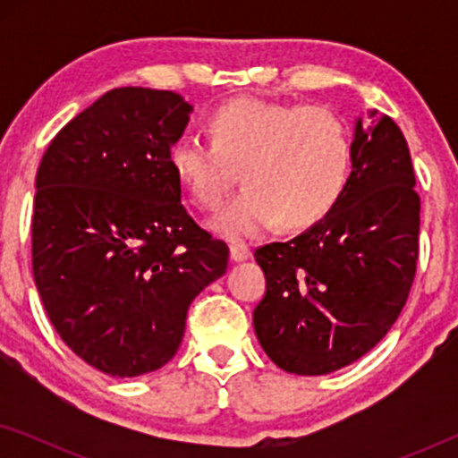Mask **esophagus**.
<instances>
[{"label":"esophagus","instance_id":"34e87169","mask_svg":"<svg viewBox=\"0 0 458 458\" xmlns=\"http://www.w3.org/2000/svg\"><path fill=\"white\" fill-rule=\"evenodd\" d=\"M229 259L233 262H243L250 259V248L243 243H231L229 246Z\"/></svg>","mask_w":458,"mask_h":458}]
</instances>
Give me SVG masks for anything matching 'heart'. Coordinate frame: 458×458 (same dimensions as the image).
I'll use <instances>...</instances> for the list:
<instances>
[{
    "mask_svg": "<svg viewBox=\"0 0 458 458\" xmlns=\"http://www.w3.org/2000/svg\"><path fill=\"white\" fill-rule=\"evenodd\" d=\"M210 137L181 135L168 165L202 208L221 204L240 166L246 187L208 221L227 240H252L279 218L287 229L310 227L346 191L352 137L334 112L242 98L210 116Z\"/></svg>",
    "mask_w": 458,
    "mask_h": 458,
    "instance_id": "obj_1",
    "label": "heart"
}]
</instances>
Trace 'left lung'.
Wrapping results in <instances>:
<instances>
[{
  "label": "left lung",
  "mask_w": 458,
  "mask_h": 458,
  "mask_svg": "<svg viewBox=\"0 0 458 458\" xmlns=\"http://www.w3.org/2000/svg\"><path fill=\"white\" fill-rule=\"evenodd\" d=\"M354 121L352 171L327 216L256 250L267 293L254 331L275 365L327 375L377 346L409 298L419 256V196L398 124Z\"/></svg>",
  "instance_id": "left-lung-1"
}]
</instances>
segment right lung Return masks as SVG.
<instances>
[{
	"mask_svg": "<svg viewBox=\"0 0 458 458\" xmlns=\"http://www.w3.org/2000/svg\"><path fill=\"white\" fill-rule=\"evenodd\" d=\"M191 112L173 91L112 89L37 171V292L66 346L112 377L165 367L193 298L227 271V246L187 215L168 165Z\"/></svg>",
	"mask_w": 458,
	"mask_h": 458,
	"instance_id": "1",
	"label": "right lung"
}]
</instances>
